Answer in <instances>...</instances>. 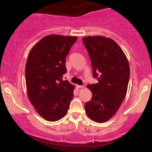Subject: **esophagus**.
<instances>
[{"label": "esophagus", "instance_id": "esophagus-1", "mask_svg": "<svg viewBox=\"0 0 152 152\" xmlns=\"http://www.w3.org/2000/svg\"><path fill=\"white\" fill-rule=\"evenodd\" d=\"M77 87L78 88H84V86H81V85H77Z\"/></svg>", "mask_w": 152, "mask_h": 152}]
</instances>
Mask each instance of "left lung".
Here are the masks:
<instances>
[{
	"label": "left lung",
	"mask_w": 152,
	"mask_h": 152,
	"mask_svg": "<svg viewBox=\"0 0 152 152\" xmlns=\"http://www.w3.org/2000/svg\"><path fill=\"white\" fill-rule=\"evenodd\" d=\"M93 68L95 84H88L92 98L85 111L93 121L102 123L113 117L126 96L130 69L125 54L113 39L102 36L82 38Z\"/></svg>",
	"instance_id": "left-lung-1"
}]
</instances>
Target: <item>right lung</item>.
<instances>
[{
  "label": "right lung",
  "instance_id": "add662e5",
  "mask_svg": "<svg viewBox=\"0 0 152 152\" xmlns=\"http://www.w3.org/2000/svg\"><path fill=\"white\" fill-rule=\"evenodd\" d=\"M77 37L51 34L37 42L29 53L26 66L27 93L37 113L48 121L65 116L75 86L63 75L66 57Z\"/></svg>",
  "mask_w": 152,
  "mask_h": 152
}]
</instances>
